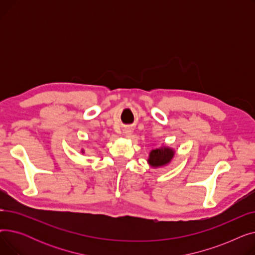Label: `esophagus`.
I'll list each match as a JSON object with an SVG mask.
<instances>
[{
	"mask_svg": "<svg viewBox=\"0 0 255 255\" xmlns=\"http://www.w3.org/2000/svg\"><path fill=\"white\" fill-rule=\"evenodd\" d=\"M123 133H124V135H125L126 137H129V136L132 134V129L129 128V127H127V128H125V129L123 130Z\"/></svg>",
	"mask_w": 255,
	"mask_h": 255,
	"instance_id": "1",
	"label": "esophagus"
}]
</instances>
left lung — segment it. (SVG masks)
<instances>
[{
    "label": "left lung",
    "mask_w": 255,
    "mask_h": 255,
    "mask_svg": "<svg viewBox=\"0 0 255 255\" xmlns=\"http://www.w3.org/2000/svg\"><path fill=\"white\" fill-rule=\"evenodd\" d=\"M175 150L168 146L162 145L160 148L154 149L149 153L148 163L153 168H159L167 165L175 156Z\"/></svg>",
    "instance_id": "obj_1"
}]
</instances>
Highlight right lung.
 <instances>
[{
  "label": "right lung",
  "instance_id": "1",
  "mask_svg": "<svg viewBox=\"0 0 255 255\" xmlns=\"http://www.w3.org/2000/svg\"><path fill=\"white\" fill-rule=\"evenodd\" d=\"M82 152H83V153H84V150H83V151H82Z\"/></svg>",
  "mask_w": 255,
  "mask_h": 255
}]
</instances>
